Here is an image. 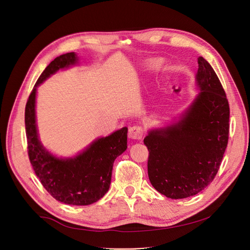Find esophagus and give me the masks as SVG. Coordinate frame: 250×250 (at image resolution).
Instances as JSON below:
<instances>
[{"mask_svg": "<svg viewBox=\"0 0 250 250\" xmlns=\"http://www.w3.org/2000/svg\"><path fill=\"white\" fill-rule=\"evenodd\" d=\"M144 135V128L141 125H133L128 128V137L133 140H141Z\"/></svg>", "mask_w": 250, "mask_h": 250, "instance_id": "1", "label": "esophagus"}]
</instances>
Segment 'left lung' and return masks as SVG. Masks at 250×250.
Returning <instances> with one entry per match:
<instances>
[{"label":"left lung","mask_w":250,"mask_h":250,"mask_svg":"<svg viewBox=\"0 0 250 250\" xmlns=\"http://www.w3.org/2000/svg\"><path fill=\"white\" fill-rule=\"evenodd\" d=\"M198 97L177 124L151 130L144 139L149 151L148 175L156 190L186 199L206 188L220 168L229 139V102L217 74L198 60Z\"/></svg>","instance_id":"left-lung-1"}]
</instances>
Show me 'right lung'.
<instances>
[{"label":"right lung","instance_id":"obj_1","mask_svg":"<svg viewBox=\"0 0 250 250\" xmlns=\"http://www.w3.org/2000/svg\"><path fill=\"white\" fill-rule=\"evenodd\" d=\"M76 62L75 52L62 55L39 76L25 106V129L30 163L47 192L63 204L87 206L97 202L108 191L113 162L126 149L127 127L96 140L75 158L59 159L45 151L36 130V87L58 70L67 68Z\"/></svg>","mask_w":250,"mask_h":250}]
</instances>
